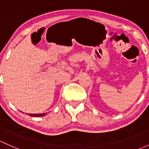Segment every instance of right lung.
<instances>
[{"label": "right lung", "instance_id": "1", "mask_svg": "<svg viewBox=\"0 0 149 149\" xmlns=\"http://www.w3.org/2000/svg\"><path fill=\"white\" fill-rule=\"evenodd\" d=\"M29 116H33V117H39V116H43L46 115V113H40V114H29Z\"/></svg>", "mask_w": 149, "mask_h": 149}]
</instances>
